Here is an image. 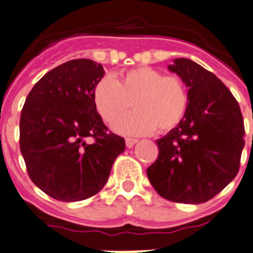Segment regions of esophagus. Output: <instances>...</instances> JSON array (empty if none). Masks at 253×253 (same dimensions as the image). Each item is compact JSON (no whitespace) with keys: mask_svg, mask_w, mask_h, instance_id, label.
I'll use <instances>...</instances> for the list:
<instances>
[{"mask_svg":"<svg viewBox=\"0 0 253 253\" xmlns=\"http://www.w3.org/2000/svg\"><path fill=\"white\" fill-rule=\"evenodd\" d=\"M138 142V139L137 138H129V137H127L126 138V146L128 147V148H131V147H133L134 144Z\"/></svg>","mask_w":253,"mask_h":253,"instance_id":"esophagus-1","label":"esophagus"}]
</instances>
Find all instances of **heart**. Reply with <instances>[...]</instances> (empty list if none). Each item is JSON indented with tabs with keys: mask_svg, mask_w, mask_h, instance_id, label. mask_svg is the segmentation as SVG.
Wrapping results in <instances>:
<instances>
[{
	"mask_svg": "<svg viewBox=\"0 0 253 253\" xmlns=\"http://www.w3.org/2000/svg\"><path fill=\"white\" fill-rule=\"evenodd\" d=\"M136 111L115 124L124 134L141 136L170 131L185 116L189 95L183 80L161 70L138 67L124 72L117 80L105 77L94 87V104L105 122L116 121L129 106Z\"/></svg>",
	"mask_w": 253,
	"mask_h": 253,
	"instance_id": "obj_1",
	"label": "heart"
}]
</instances>
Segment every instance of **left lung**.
Listing matches in <instances>:
<instances>
[{
    "mask_svg": "<svg viewBox=\"0 0 253 253\" xmlns=\"http://www.w3.org/2000/svg\"><path fill=\"white\" fill-rule=\"evenodd\" d=\"M168 69L188 87L189 104L180 124L157 139L158 158L147 176L164 199L202 204L239 171L244 119L231 91L202 65L178 58Z\"/></svg>",
    "mask_w": 253,
    "mask_h": 253,
    "instance_id": "1",
    "label": "left lung"
}]
</instances>
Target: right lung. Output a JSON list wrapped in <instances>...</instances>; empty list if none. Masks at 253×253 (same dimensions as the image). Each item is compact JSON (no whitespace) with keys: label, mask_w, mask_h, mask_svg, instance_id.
I'll list each match as a JSON object with an SVG mask.
<instances>
[{"label":"right lung","mask_w":253,"mask_h":253,"mask_svg":"<svg viewBox=\"0 0 253 253\" xmlns=\"http://www.w3.org/2000/svg\"><path fill=\"white\" fill-rule=\"evenodd\" d=\"M104 75L90 59L67 61L34 85L22 109L19 147L29 178L60 202L97 194L126 148L122 137L107 133L94 104V87Z\"/></svg>","instance_id":"obj_1"}]
</instances>
